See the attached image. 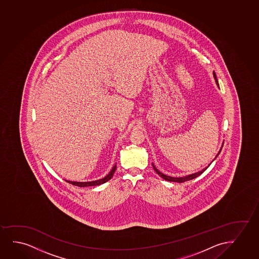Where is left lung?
Masks as SVG:
<instances>
[{
  "label": "left lung",
  "instance_id": "8db88e82",
  "mask_svg": "<svg viewBox=\"0 0 259 259\" xmlns=\"http://www.w3.org/2000/svg\"><path fill=\"white\" fill-rule=\"evenodd\" d=\"M213 77H214L216 83H217V85H218L219 86L218 80H217V77H216V74H215L214 72H213ZM222 147H223V144H222ZM222 148L220 149V151H219V153L218 154H217V155L215 156V158L217 157V156H218L219 155V154L221 153V151H222ZM152 165H153V168H154V169H155V172H156L158 175L160 176V177H161V178H163V179H164V180H166V181L177 182V183H184V182L185 181H189V180H192V179H193V178H197V177H198V176L201 175L202 173L205 171V169L208 168L209 166H210V164H209L208 166L206 167V168H203V169H202V170H200V171L196 172V173H193V174H191V175L185 176V177H183V178H172V177H169V176L164 175V174H162L161 172H160L159 171V170H158L157 168H155V165L153 164V163H152Z\"/></svg>",
  "mask_w": 259,
  "mask_h": 259
}]
</instances>
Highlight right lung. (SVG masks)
Returning <instances> with one entry per match:
<instances>
[{"mask_svg":"<svg viewBox=\"0 0 259 259\" xmlns=\"http://www.w3.org/2000/svg\"><path fill=\"white\" fill-rule=\"evenodd\" d=\"M116 168H117V165L115 164L114 166L112 167V168H111V170L110 171V173H109L106 177H104V178H101V179L96 180V181L74 182L68 181V180H65V181H67V183H69L71 185H75V186H79V187H87V186H96V185H102V184H104V183H106V182L109 181V180L113 177V174H114Z\"/></svg>","mask_w":259,"mask_h":259,"instance_id":"obj_1","label":"right lung"}]
</instances>
